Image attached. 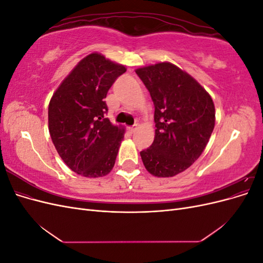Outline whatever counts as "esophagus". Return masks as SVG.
Segmentation results:
<instances>
[{
  "label": "esophagus",
  "mask_w": 263,
  "mask_h": 263,
  "mask_svg": "<svg viewBox=\"0 0 263 263\" xmlns=\"http://www.w3.org/2000/svg\"><path fill=\"white\" fill-rule=\"evenodd\" d=\"M136 129H137V125H134L133 127H129V132H130L132 134L136 132Z\"/></svg>",
  "instance_id": "34e87169"
}]
</instances>
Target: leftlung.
<instances>
[{"mask_svg": "<svg viewBox=\"0 0 263 263\" xmlns=\"http://www.w3.org/2000/svg\"><path fill=\"white\" fill-rule=\"evenodd\" d=\"M155 105V139L140 153L147 171L171 178L202 155L215 126V105L195 79L171 62L136 69Z\"/></svg>", "mask_w": 263, "mask_h": 263, "instance_id": "1", "label": "left lung"}]
</instances>
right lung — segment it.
<instances>
[{"label":"right lung","mask_w":263,"mask_h":263,"mask_svg":"<svg viewBox=\"0 0 263 263\" xmlns=\"http://www.w3.org/2000/svg\"><path fill=\"white\" fill-rule=\"evenodd\" d=\"M126 67L100 52L87 54L52 94L48 128L58 155L85 178L107 176L115 164L125 128L105 117L104 99Z\"/></svg>","instance_id":"add662e5"}]
</instances>
